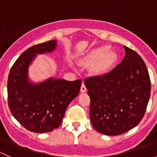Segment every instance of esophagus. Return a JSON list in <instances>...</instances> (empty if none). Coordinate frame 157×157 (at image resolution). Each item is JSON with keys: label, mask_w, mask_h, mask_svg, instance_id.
<instances>
[{"label": "esophagus", "mask_w": 157, "mask_h": 157, "mask_svg": "<svg viewBox=\"0 0 157 157\" xmlns=\"http://www.w3.org/2000/svg\"><path fill=\"white\" fill-rule=\"evenodd\" d=\"M86 91V86H85L84 83L83 82V83H82V85H81V87H80V92H81V93H85Z\"/></svg>", "instance_id": "1"}]
</instances>
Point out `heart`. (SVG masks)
<instances>
[{
	"label": "heart",
	"instance_id": "b5f03b06",
	"mask_svg": "<svg viewBox=\"0 0 157 157\" xmlns=\"http://www.w3.org/2000/svg\"><path fill=\"white\" fill-rule=\"evenodd\" d=\"M118 55L107 45L98 47L88 52L79 64L81 66H91V72L94 75H102L113 67Z\"/></svg>",
	"mask_w": 157,
	"mask_h": 157
}]
</instances>
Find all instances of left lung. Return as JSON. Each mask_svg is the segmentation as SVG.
<instances>
[{"instance_id":"1","label":"left lung","mask_w":157,"mask_h":157,"mask_svg":"<svg viewBox=\"0 0 157 157\" xmlns=\"http://www.w3.org/2000/svg\"><path fill=\"white\" fill-rule=\"evenodd\" d=\"M124 48V58L112 71L84 80L90 97V121L98 132L105 135H119L137 126L150 96L144 61L134 50Z\"/></svg>"}]
</instances>
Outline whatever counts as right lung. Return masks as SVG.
I'll return each mask as SVG.
<instances>
[{
  "mask_svg": "<svg viewBox=\"0 0 157 157\" xmlns=\"http://www.w3.org/2000/svg\"><path fill=\"white\" fill-rule=\"evenodd\" d=\"M57 41L33 45L21 54L11 67L7 80L8 105L14 118L26 129L35 133L52 131L60 126L70 102L80 93L82 81L51 77L33 83L29 67L37 54L52 52Z\"/></svg>",
  "mask_w": 157,
  "mask_h": 157,
  "instance_id": "obj_1",
  "label": "right lung"
}]
</instances>
